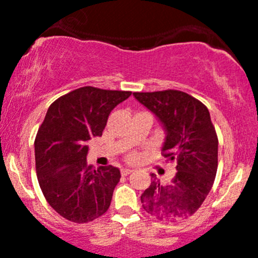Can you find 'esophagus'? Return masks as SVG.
<instances>
[{
	"mask_svg": "<svg viewBox=\"0 0 258 258\" xmlns=\"http://www.w3.org/2000/svg\"><path fill=\"white\" fill-rule=\"evenodd\" d=\"M131 172H134V170H131V168H122L121 170L122 176H127V175H130Z\"/></svg>",
	"mask_w": 258,
	"mask_h": 258,
	"instance_id": "obj_1",
	"label": "esophagus"
}]
</instances>
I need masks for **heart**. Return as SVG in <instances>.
Returning a JSON list of instances; mask_svg holds the SVG:
<instances>
[{"instance_id": "obj_1", "label": "heart", "mask_w": 258, "mask_h": 258, "mask_svg": "<svg viewBox=\"0 0 258 258\" xmlns=\"http://www.w3.org/2000/svg\"><path fill=\"white\" fill-rule=\"evenodd\" d=\"M130 158H131V160H136L137 155H136V153H134V155H131V157H130Z\"/></svg>"}]
</instances>
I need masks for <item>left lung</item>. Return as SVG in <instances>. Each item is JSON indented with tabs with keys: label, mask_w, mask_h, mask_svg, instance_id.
Returning <instances> with one entry per match:
<instances>
[{
	"label": "left lung",
	"mask_w": 258,
	"mask_h": 258,
	"mask_svg": "<svg viewBox=\"0 0 258 258\" xmlns=\"http://www.w3.org/2000/svg\"><path fill=\"white\" fill-rule=\"evenodd\" d=\"M135 98L156 114L166 131L162 156L176 163V175L161 183L155 173L141 195L147 213L165 222H178L204 204L215 181L218 139L206 106L177 90L134 92Z\"/></svg>",
	"instance_id": "8db88e82"
}]
</instances>
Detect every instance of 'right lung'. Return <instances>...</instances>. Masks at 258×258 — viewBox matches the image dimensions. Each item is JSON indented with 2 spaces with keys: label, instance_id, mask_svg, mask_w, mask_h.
<instances>
[{
  "label": "right lung",
  "instance_id": "add662e5",
  "mask_svg": "<svg viewBox=\"0 0 258 258\" xmlns=\"http://www.w3.org/2000/svg\"><path fill=\"white\" fill-rule=\"evenodd\" d=\"M131 93L86 86L48 107L35 140L36 172L49 206L66 220L91 222L110 207L121 173L88 166L87 141L102 136L108 114Z\"/></svg>",
  "mask_w": 258,
  "mask_h": 258
}]
</instances>
